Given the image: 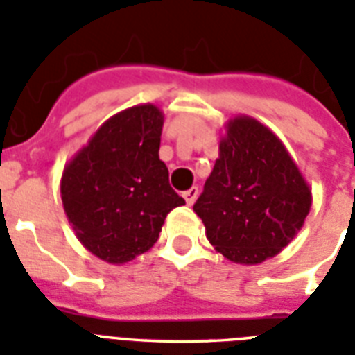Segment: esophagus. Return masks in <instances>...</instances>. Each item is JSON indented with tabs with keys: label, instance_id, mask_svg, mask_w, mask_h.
Segmentation results:
<instances>
[{
	"label": "esophagus",
	"instance_id": "esophagus-1",
	"mask_svg": "<svg viewBox=\"0 0 355 355\" xmlns=\"http://www.w3.org/2000/svg\"><path fill=\"white\" fill-rule=\"evenodd\" d=\"M182 197L186 198L187 206H191V204L195 202V198L198 197V187H197V186L189 187V189H187V191H184V193H182Z\"/></svg>",
	"mask_w": 355,
	"mask_h": 355
}]
</instances>
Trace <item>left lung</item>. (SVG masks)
I'll list each match as a JSON object with an SVG mask.
<instances>
[{"instance_id": "obj_1", "label": "left lung", "mask_w": 355, "mask_h": 355, "mask_svg": "<svg viewBox=\"0 0 355 355\" xmlns=\"http://www.w3.org/2000/svg\"><path fill=\"white\" fill-rule=\"evenodd\" d=\"M310 204V187L281 140L253 118L239 116L227 125L193 209L224 257L259 264L292 243Z\"/></svg>"}]
</instances>
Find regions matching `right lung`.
<instances>
[{
  "mask_svg": "<svg viewBox=\"0 0 355 355\" xmlns=\"http://www.w3.org/2000/svg\"><path fill=\"white\" fill-rule=\"evenodd\" d=\"M164 116L137 105L109 118L62 177V200L83 246L122 264L158 241L173 207L186 204L158 158Z\"/></svg>",
  "mask_w": 355,
  "mask_h": 355,
  "instance_id": "add662e5",
  "label": "right lung"
}]
</instances>
